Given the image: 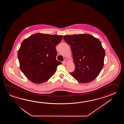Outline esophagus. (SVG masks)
<instances>
[{
	"label": "esophagus",
	"instance_id": "esophagus-1",
	"mask_svg": "<svg viewBox=\"0 0 124 124\" xmlns=\"http://www.w3.org/2000/svg\"><path fill=\"white\" fill-rule=\"evenodd\" d=\"M68 62V60L66 59H65V60H64V61H63V62L64 63H67Z\"/></svg>",
	"mask_w": 124,
	"mask_h": 124
}]
</instances>
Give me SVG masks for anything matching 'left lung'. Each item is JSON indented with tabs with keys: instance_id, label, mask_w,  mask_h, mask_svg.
I'll return each instance as SVG.
<instances>
[{
	"instance_id": "left-lung-1",
	"label": "left lung",
	"mask_w": 124,
	"mask_h": 124,
	"mask_svg": "<svg viewBox=\"0 0 124 124\" xmlns=\"http://www.w3.org/2000/svg\"><path fill=\"white\" fill-rule=\"evenodd\" d=\"M63 38L70 46L75 67L70 74L79 82L93 81L104 65L105 51L100 40L87 34L64 35Z\"/></svg>"
}]
</instances>
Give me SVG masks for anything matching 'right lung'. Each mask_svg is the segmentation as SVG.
<instances>
[{
  "mask_svg": "<svg viewBox=\"0 0 124 124\" xmlns=\"http://www.w3.org/2000/svg\"><path fill=\"white\" fill-rule=\"evenodd\" d=\"M62 35L40 33L24 40L18 52L20 68L31 82L37 84L47 81L62 64L56 59V46L61 42Z\"/></svg>",
  "mask_w": 124,
  "mask_h": 124,
  "instance_id": "1",
  "label": "right lung"
}]
</instances>
